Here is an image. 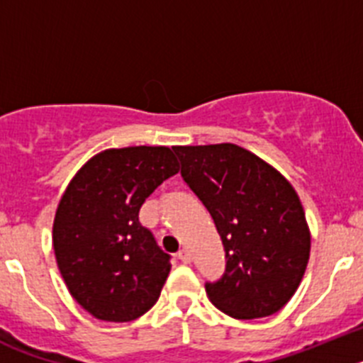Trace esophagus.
Listing matches in <instances>:
<instances>
[{"mask_svg":"<svg viewBox=\"0 0 363 363\" xmlns=\"http://www.w3.org/2000/svg\"><path fill=\"white\" fill-rule=\"evenodd\" d=\"M178 259H182L184 264H191V259H192L191 251H187V249H182V251L178 252Z\"/></svg>","mask_w":363,"mask_h":363,"instance_id":"34e87169","label":"esophagus"}]
</instances>
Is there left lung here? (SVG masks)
Masks as SVG:
<instances>
[{"mask_svg":"<svg viewBox=\"0 0 363 363\" xmlns=\"http://www.w3.org/2000/svg\"><path fill=\"white\" fill-rule=\"evenodd\" d=\"M182 178L207 207L225 249V272L207 296L236 320L278 313L296 293L311 230L293 185L234 143L172 147Z\"/></svg>","mask_w":363,"mask_h":363,"instance_id":"obj_1","label":"left lung"}]
</instances>
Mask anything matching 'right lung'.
<instances>
[{
	"mask_svg": "<svg viewBox=\"0 0 363 363\" xmlns=\"http://www.w3.org/2000/svg\"><path fill=\"white\" fill-rule=\"evenodd\" d=\"M179 171L169 147H123L92 156L57 203V269L79 306L104 322H130L158 301L171 256L138 220L154 189Z\"/></svg>",
	"mask_w": 363,
	"mask_h": 363,
	"instance_id": "1",
	"label": "right lung"
}]
</instances>
